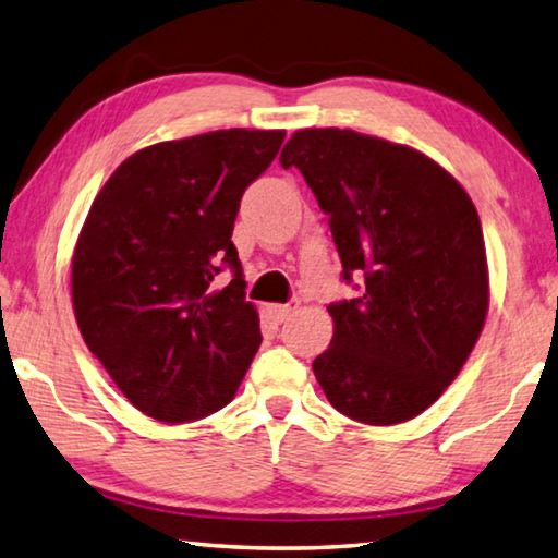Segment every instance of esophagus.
Segmentation results:
<instances>
[{
	"instance_id": "esophagus-1",
	"label": "esophagus",
	"mask_w": 558,
	"mask_h": 558,
	"mask_svg": "<svg viewBox=\"0 0 558 558\" xmlns=\"http://www.w3.org/2000/svg\"><path fill=\"white\" fill-rule=\"evenodd\" d=\"M298 307H300V300H290V303H282V305H268V313L272 320L282 323V320H288V317L293 315Z\"/></svg>"
}]
</instances>
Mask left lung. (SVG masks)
I'll list each match as a JSON object with an SVG mask.
<instances>
[{
	"mask_svg": "<svg viewBox=\"0 0 558 558\" xmlns=\"http://www.w3.org/2000/svg\"><path fill=\"white\" fill-rule=\"evenodd\" d=\"M330 218L342 278L335 332L313 373L335 410L387 427L417 417L470 357L489 311L482 223L429 156L350 129H300L280 154Z\"/></svg>",
	"mask_w": 558,
	"mask_h": 558,
	"instance_id": "obj_1",
	"label": "left lung"
}]
</instances>
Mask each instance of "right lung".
I'll use <instances>...</instances> for the list:
<instances>
[{"mask_svg": "<svg viewBox=\"0 0 558 558\" xmlns=\"http://www.w3.org/2000/svg\"><path fill=\"white\" fill-rule=\"evenodd\" d=\"M282 138L228 129L141 148L92 203L72 258L74 315L86 348L148 417L218 412L260 348L231 235L243 191ZM223 267L234 280L214 291Z\"/></svg>", "mask_w": 558, "mask_h": 558, "instance_id": "add662e5", "label": "right lung"}]
</instances>
